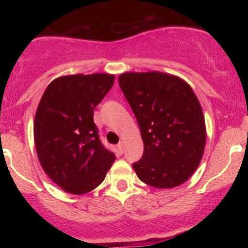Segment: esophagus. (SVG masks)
<instances>
[{
  "mask_svg": "<svg viewBox=\"0 0 248 248\" xmlns=\"http://www.w3.org/2000/svg\"><path fill=\"white\" fill-rule=\"evenodd\" d=\"M118 148H119V150H120L121 153H124V141H120L118 143Z\"/></svg>",
  "mask_w": 248,
  "mask_h": 248,
  "instance_id": "obj_1",
  "label": "esophagus"
}]
</instances>
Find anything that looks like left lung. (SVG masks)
<instances>
[{
  "label": "left lung",
  "instance_id": "1",
  "mask_svg": "<svg viewBox=\"0 0 248 248\" xmlns=\"http://www.w3.org/2000/svg\"><path fill=\"white\" fill-rule=\"evenodd\" d=\"M119 85L143 140V156L133 164L138 177L158 189L183 184L201 163L206 142L205 119L192 88L158 71L124 72Z\"/></svg>",
  "mask_w": 248,
  "mask_h": 248
}]
</instances>
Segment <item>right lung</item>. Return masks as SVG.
Wrapping results in <instances>:
<instances>
[{
  "label": "right lung",
  "instance_id": "1",
  "mask_svg": "<svg viewBox=\"0 0 248 248\" xmlns=\"http://www.w3.org/2000/svg\"><path fill=\"white\" fill-rule=\"evenodd\" d=\"M114 75H71L49 84L37 107L33 138L39 163L64 191L84 195L100 186L115 161L99 140L93 112Z\"/></svg>",
  "mask_w": 248,
  "mask_h": 248
}]
</instances>
